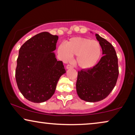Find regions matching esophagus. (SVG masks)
<instances>
[{"label":"esophagus","mask_w":135,"mask_h":135,"mask_svg":"<svg viewBox=\"0 0 135 135\" xmlns=\"http://www.w3.org/2000/svg\"><path fill=\"white\" fill-rule=\"evenodd\" d=\"M73 66L71 65V64H68L66 66V69H71V68H73Z\"/></svg>","instance_id":"1"}]
</instances>
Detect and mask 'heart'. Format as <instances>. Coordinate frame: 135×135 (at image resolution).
I'll return each instance as SVG.
<instances>
[{
  "mask_svg": "<svg viewBox=\"0 0 135 135\" xmlns=\"http://www.w3.org/2000/svg\"><path fill=\"white\" fill-rule=\"evenodd\" d=\"M58 53L63 61H68L71 56H77L76 62L82 69H89L98 61L101 55V47L98 42L87 38L73 37L60 45Z\"/></svg>",
  "mask_w": 135,
  "mask_h": 135,
  "instance_id": "1",
  "label": "heart"
}]
</instances>
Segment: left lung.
<instances>
[{"label":"left lung","instance_id":"left-lung-1","mask_svg":"<svg viewBox=\"0 0 135 135\" xmlns=\"http://www.w3.org/2000/svg\"><path fill=\"white\" fill-rule=\"evenodd\" d=\"M103 51L99 62L89 69L78 71L76 82L77 95L87 102H98L109 95L119 76L118 58L112 44L96 34Z\"/></svg>","mask_w":135,"mask_h":135}]
</instances>
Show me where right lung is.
Masks as SVG:
<instances>
[{
  "label": "right lung",
  "mask_w": 135,
  "mask_h": 135,
  "mask_svg": "<svg viewBox=\"0 0 135 135\" xmlns=\"http://www.w3.org/2000/svg\"><path fill=\"white\" fill-rule=\"evenodd\" d=\"M58 36L40 32L27 40L19 50L15 78L18 89L27 100L42 103L55 91L59 79L66 73L54 53Z\"/></svg>",
  "instance_id": "add662e5"
}]
</instances>
